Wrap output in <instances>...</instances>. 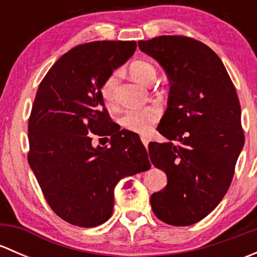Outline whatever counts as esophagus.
Segmentation results:
<instances>
[{"label": "esophagus", "mask_w": 257, "mask_h": 257, "mask_svg": "<svg viewBox=\"0 0 257 257\" xmlns=\"http://www.w3.org/2000/svg\"><path fill=\"white\" fill-rule=\"evenodd\" d=\"M141 141H142V143L144 144V147L148 148V144H149V139H148L145 136H142L141 137Z\"/></svg>", "instance_id": "obj_1"}]
</instances>
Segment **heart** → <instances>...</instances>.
Here are the masks:
<instances>
[{"instance_id":"1","label":"heart","mask_w":257,"mask_h":257,"mask_svg":"<svg viewBox=\"0 0 257 257\" xmlns=\"http://www.w3.org/2000/svg\"><path fill=\"white\" fill-rule=\"evenodd\" d=\"M131 73L138 82L150 84L157 78V69L147 61H136L131 64ZM120 79V71H112L100 84L99 93L105 104L113 105L116 98V87ZM162 109L158 104H149L125 112L120 118V124L128 131L138 134H147L159 119Z\"/></svg>"}]
</instances>
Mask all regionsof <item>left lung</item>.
<instances>
[{
  "label": "left lung",
  "mask_w": 257,
  "mask_h": 257,
  "mask_svg": "<svg viewBox=\"0 0 257 257\" xmlns=\"http://www.w3.org/2000/svg\"><path fill=\"white\" fill-rule=\"evenodd\" d=\"M170 80L168 108L149 143V158L168 184L150 198L155 216L188 226L209 215L226 194L245 143L236 89L211 48L185 36L139 41ZM175 140L177 144L172 143Z\"/></svg>",
  "instance_id": "1"
}]
</instances>
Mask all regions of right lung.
<instances>
[{"mask_svg": "<svg viewBox=\"0 0 257 257\" xmlns=\"http://www.w3.org/2000/svg\"><path fill=\"white\" fill-rule=\"evenodd\" d=\"M136 48V41L76 46L52 66L36 93L28 164L54 214L76 226L107 221L116 183L150 168L138 134L119 131L99 93L103 79ZM93 134L109 135L111 147H93Z\"/></svg>", "mask_w": 257, "mask_h": 257, "instance_id": "1", "label": "right lung"}]
</instances>
